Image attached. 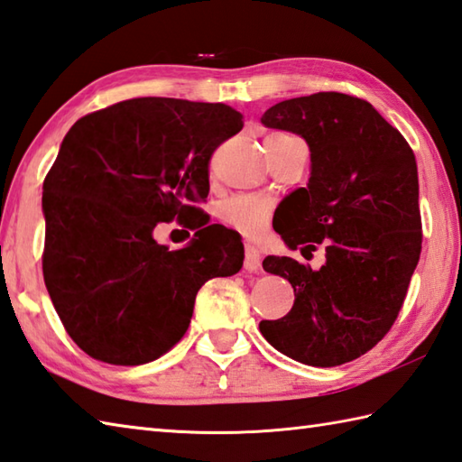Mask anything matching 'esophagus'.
Wrapping results in <instances>:
<instances>
[{"label": "esophagus", "mask_w": 462, "mask_h": 462, "mask_svg": "<svg viewBox=\"0 0 462 462\" xmlns=\"http://www.w3.org/2000/svg\"><path fill=\"white\" fill-rule=\"evenodd\" d=\"M243 267L251 271V273H257L261 269V253L253 243H245V263Z\"/></svg>", "instance_id": "esophagus-1"}]
</instances>
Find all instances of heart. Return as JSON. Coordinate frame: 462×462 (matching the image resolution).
I'll list each match as a JSON object with an SVG mask.
<instances>
[{"instance_id": "1", "label": "heart", "mask_w": 462, "mask_h": 462, "mask_svg": "<svg viewBox=\"0 0 462 462\" xmlns=\"http://www.w3.org/2000/svg\"><path fill=\"white\" fill-rule=\"evenodd\" d=\"M271 207L255 197H233L219 207V219L243 235H257L265 227Z\"/></svg>"}]
</instances>
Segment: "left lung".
Returning <instances> with one entry per match:
<instances>
[{"mask_svg": "<svg viewBox=\"0 0 462 462\" xmlns=\"http://www.w3.org/2000/svg\"><path fill=\"white\" fill-rule=\"evenodd\" d=\"M261 124L307 141L309 183L281 203L277 233L291 249L323 245L325 265L265 257L263 269L289 281L295 303L259 331L305 365L359 359L389 333L420 257L415 153L369 101L346 93L281 101Z\"/></svg>", "mask_w": 462, "mask_h": 462, "instance_id": "1", "label": "left lung"}]
</instances>
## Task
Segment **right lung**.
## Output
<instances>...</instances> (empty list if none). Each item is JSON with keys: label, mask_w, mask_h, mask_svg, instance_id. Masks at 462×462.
I'll use <instances>...</instances> for the list:
<instances>
[{"label": "right lung", "mask_w": 462, "mask_h": 462, "mask_svg": "<svg viewBox=\"0 0 462 462\" xmlns=\"http://www.w3.org/2000/svg\"><path fill=\"white\" fill-rule=\"evenodd\" d=\"M243 129L225 103L137 97L78 119L43 181V279L65 331L89 356L135 366L181 341L197 291L235 275L243 243L207 225L209 162ZM196 234L169 252L157 222Z\"/></svg>", "instance_id": "right-lung-1"}]
</instances>
